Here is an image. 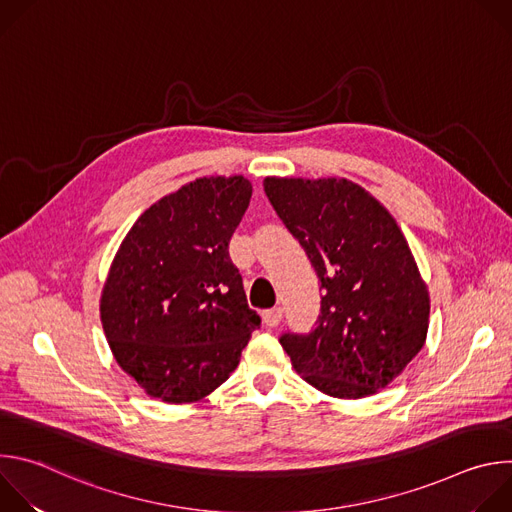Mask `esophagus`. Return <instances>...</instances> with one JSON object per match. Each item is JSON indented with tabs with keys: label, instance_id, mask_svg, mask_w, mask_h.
Listing matches in <instances>:
<instances>
[{
	"label": "esophagus",
	"instance_id": "34e87169",
	"mask_svg": "<svg viewBox=\"0 0 512 512\" xmlns=\"http://www.w3.org/2000/svg\"><path fill=\"white\" fill-rule=\"evenodd\" d=\"M283 318V310L281 308H271V310H265L263 312V322L269 326V328H275Z\"/></svg>",
	"mask_w": 512,
	"mask_h": 512
}]
</instances>
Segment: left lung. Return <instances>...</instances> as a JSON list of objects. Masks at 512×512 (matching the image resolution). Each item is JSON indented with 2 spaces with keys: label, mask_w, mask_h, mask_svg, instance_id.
<instances>
[{
  "label": "left lung",
  "mask_w": 512,
  "mask_h": 512,
  "mask_svg": "<svg viewBox=\"0 0 512 512\" xmlns=\"http://www.w3.org/2000/svg\"><path fill=\"white\" fill-rule=\"evenodd\" d=\"M263 186L324 289L316 328L279 338L291 367L338 399L385 389L429 328V291L397 221L346 178L269 176Z\"/></svg>",
  "instance_id": "left-lung-1"
}]
</instances>
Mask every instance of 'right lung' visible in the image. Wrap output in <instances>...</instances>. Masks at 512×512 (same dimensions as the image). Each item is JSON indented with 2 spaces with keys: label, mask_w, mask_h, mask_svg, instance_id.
I'll return each mask as SVG.
<instances>
[{
  "label": "right lung",
  "mask_w": 512,
  "mask_h": 512,
  "mask_svg": "<svg viewBox=\"0 0 512 512\" xmlns=\"http://www.w3.org/2000/svg\"><path fill=\"white\" fill-rule=\"evenodd\" d=\"M251 194L243 176L198 178L145 210L115 253L101 324L119 367L150 397L210 395L261 326L229 257Z\"/></svg>",
  "instance_id": "right-lung-1"
}]
</instances>
